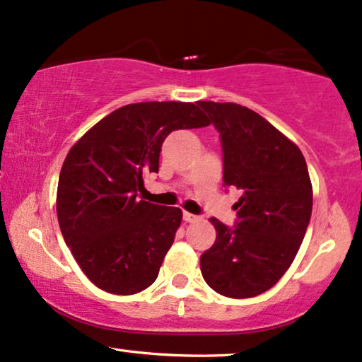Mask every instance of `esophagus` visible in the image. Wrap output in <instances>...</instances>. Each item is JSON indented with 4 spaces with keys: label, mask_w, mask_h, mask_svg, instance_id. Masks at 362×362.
I'll use <instances>...</instances> for the list:
<instances>
[{
    "label": "esophagus",
    "mask_w": 362,
    "mask_h": 362,
    "mask_svg": "<svg viewBox=\"0 0 362 362\" xmlns=\"http://www.w3.org/2000/svg\"><path fill=\"white\" fill-rule=\"evenodd\" d=\"M182 220H185L186 223H194V221L199 220V216L198 215H191V213L185 211V213H182Z\"/></svg>",
    "instance_id": "obj_1"
}]
</instances>
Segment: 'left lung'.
<instances>
[{"label": "left lung", "instance_id": "1", "mask_svg": "<svg viewBox=\"0 0 362 362\" xmlns=\"http://www.w3.org/2000/svg\"><path fill=\"white\" fill-rule=\"evenodd\" d=\"M220 132L223 181L242 189L235 226L211 218L213 247L202 274L231 298L260 296L296 258L312 215V185L300 149L269 120L233 102H198Z\"/></svg>", "mask_w": 362, "mask_h": 362}]
</instances>
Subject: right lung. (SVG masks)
<instances>
[{"label":"right lung","mask_w":362,"mask_h":362,"mask_svg":"<svg viewBox=\"0 0 362 362\" xmlns=\"http://www.w3.org/2000/svg\"><path fill=\"white\" fill-rule=\"evenodd\" d=\"M209 126L198 102H139L114 110L75 142L57 191L62 235L92 284L131 296L158 279L180 228V208L137 198L159 171L173 131Z\"/></svg>","instance_id":"add662e5"}]
</instances>
